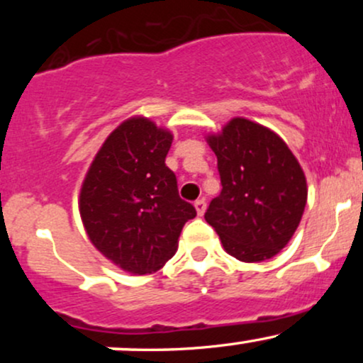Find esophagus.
<instances>
[{
	"mask_svg": "<svg viewBox=\"0 0 363 363\" xmlns=\"http://www.w3.org/2000/svg\"><path fill=\"white\" fill-rule=\"evenodd\" d=\"M194 208H196V213H198V216L205 215V211H206V203H205V199H198V201L194 203Z\"/></svg>",
	"mask_w": 363,
	"mask_h": 363,
	"instance_id": "34e87169",
	"label": "esophagus"
}]
</instances>
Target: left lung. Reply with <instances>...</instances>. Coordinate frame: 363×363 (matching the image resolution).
<instances>
[{"instance_id":"1","label":"left lung","mask_w":363,"mask_h":363,"mask_svg":"<svg viewBox=\"0 0 363 363\" xmlns=\"http://www.w3.org/2000/svg\"><path fill=\"white\" fill-rule=\"evenodd\" d=\"M218 160L222 193L205 220L235 259H272L290 242L307 203L306 174L277 133L245 118L206 136Z\"/></svg>"}]
</instances>
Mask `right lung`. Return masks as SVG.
I'll return each mask as SVG.
<instances>
[{"label": "right lung", "mask_w": 363, "mask_h": 363, "mask_svg": "<svg viewBox=\"0 0 363 363\" xmlns=\"http://www.w3.org/2000/svg\"><path fill=\"white\" fill-rule=\"evenodd\" d=\"M172 140L169 129L148 118H129L107 136L83 179L78 206L86 235L126 273L158 272L196 216L165 165Z\"/></svg>", "instance_id": "add662e5"}]
</instances>
